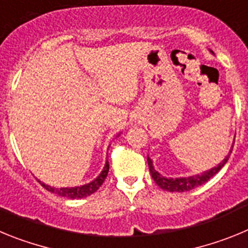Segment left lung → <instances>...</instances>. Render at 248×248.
Segmentation results:
<instances>
[{
    "label": "left lung",
    "instance_id": "left-lung-1",
    "mask_svg": "<svg viewBox=\"0 0 248 248\" xmlns=\"http://www.w3.org/2000/svg\"><path fill=\"white\" fill-rule=\"evenodd\" d=\"M232 153V149L230 151V154L225 157L222 163L218 164L217 166H215L212 168L211 170L209 171H205L200 175H195V176H189V177H180V179H168V177H164L159 174V172L153 168V161L148 157V165H149V170H150V174L154 179L155 183L157 184L159 187H161L163 190H166V191L170 192H184V191H190V190L195 189V187H198V186L202 185V184L207 183V181L214 176L215 174H217L220 171L222 166L227 163V160H229L230 155Z\"/></svg>",
    "mask_w": 248,
    "mask_h": 248
}]
</instances>
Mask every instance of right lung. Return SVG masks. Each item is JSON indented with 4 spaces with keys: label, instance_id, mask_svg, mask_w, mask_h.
<instances>
[{
    "label": "right lung",
    "instance_id": "right-lung-1",
    "mask_svg": "<svg viewBox=\"0 0 248 248\" xmlns=\"http://www.w3.org/2000/svg\"><path fill=\"white\" fill-rule=\"evenodd\" d=\"M108 171H109V163L107 161L104 169H103L102 174H100L95 180L92 181V183L89 184H85V185L83 186H77V187H62V189H56V187H50V186L45 185L43 183H41L39 180L38 181L46 190H48V191L50 192H54V194L59 195V196H63V198H67V199H82L94 194V192L99 189L100 186H102V184L105 181V179H107Z\"/></svg>",
    "mask_w": 248,
    "mask_h": 248
}]
</instances>
